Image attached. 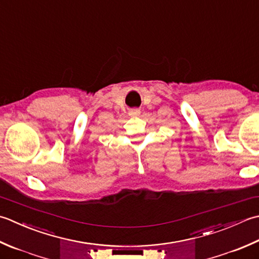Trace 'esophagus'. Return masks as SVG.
I'll return each mask as SVG.
<instances>
[{
  "mask_svg": "<svg viewBox=\"0 0 259 259\" xmlns=\"http://www.w3.org/2000/svg\"><path fill=\"white\" fill-rule=\"evenodd\" d=\"M139 114H140V110H138V109H133L129 111V115H131V116H137Z\"/></svg>",
  "mask_w": 259,
  "mask_h": 259,
  "instance_id": "34e87169",
  "label": "esophagus"
}]
</instances>
